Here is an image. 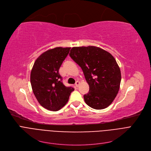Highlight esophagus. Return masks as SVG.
Wrapping results in <instances>:
<instances>
[{
	"mask_svg": "<svg viewBox=\"0 0 151 151\" xmlns=\"http://www.w3.org/2000/svg\"><path fill=\"white\" fill-rule=\"evenodd\" d=\"M79 84H80V82H79V81H76V82L75 83V86H76V87H78Z\"/></svg>",
	"mask_w": 151,
	"mask_h": 151,
	"instance_id": "34e87169",
	"label": "esophagus"
}]
</instances>
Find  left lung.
Instances as JSON below:
<instances>
[{
  "label": "left lung",
  "mask_w": 151,
  "mask_h": 151,
  "mask_svg": "<svg viewBox=\"0 0 151 151\" xmlns=\"http://www.w3.org/2000/svg\"><path fill=\"white\" fill-rule=\"evenodd\" d=\"M70 56L79 65L89 86L84 96L86 104L96 109L109 106L119 90L121 73L113 55L100 47L89 46L73 47Z\"/></svg>",
  "instance_id": "1"
}]
</instances>
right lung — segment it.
<instances>
[{"mask_svg": "<svg viewBox=\"0 0 151 151\" xmlns=\"http://www.w3.org/2000/svg\"><path fill=\"white\" fill-rule=\"evenodd\" d=\"M71 47H57L42 53L36 59L30 73V83L38 103L43 108L57 111L68 101L72 87L63 84L59 70Z\"/></svg>", "mask_w": 151, "mask_h": 151, "instance_id": "add662e5", "label": "right lung"}]
</instances>
